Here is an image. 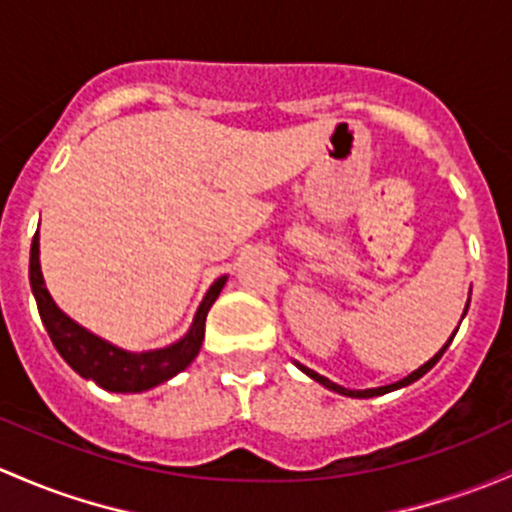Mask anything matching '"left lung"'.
<instances>
[{"mask_svg": "<svg viewBox=\"0 0 512 512\" xmlns=\"http://www.w3.org/2000/svg\"><path fill=\"white\" fill-rule=\"evenodd\" d=\"M469 301H471V294H469ZM469 301H466V309H464V314H461V319H464V316H466V311H469ZM456 331H459V328H456ZM456 331L451 333V338H449V341H446L444 346H441V351H439V353H434V358H429L427 363H424V365H419L417 370H412V373L407 375V378L397 380V383L383 385V387H368V390H348V387H343V385H338V383H331V380L324 378V375H319V373H316V370L306 368V365L297 363V360H294V365H297V368L301 370V373H306V375H309L311 380H316V383H319V385H324L326 390H333V392H338V395H346V397H363V400H365V397H378V395H385V392L400 390V387H407V385H412L414 380H419V378H422L424 373H429V370H432L434 365L439 363V358H441V355H444L446 348H449V343L454 341Z\"/></svg>", "mask_w": 512, "mask_h": 512, "instance_id": "1", "label": "left lung"}]
</instances>
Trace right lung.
I'll use <instances>...</instances> for the list:
<instances>
[{"instance_id":"add662e5","label":"right lung","mask_w":512,"mask_h":512,"mask_svg":"<svg viewBox=\"0 0 512 512\" xmlns=\"http://www.w3.org/2000/svg\"><path fill=\"white\" fill-rule=\"evenodd\" d=\"M29 282L36 306H39V316L43 326H46L48 336H51L53 346H56L61 358L71 365L80 378L93 380L95 385H100L107 392H144L166 383V380L179 375L181 370H186L193 363V358L201 351L203 333H206V316L211 311L213 301L223 292L228 274H223V277H218L211 284L206 297L198 304L191 326H188V331L179 341L142 353L125 351V348L105 341L98 333L88 331L78 321H73L66 311L58 309V304L48 294L46 282H43L39 233L31 240Z\"/></svg>"}]
</instances>
